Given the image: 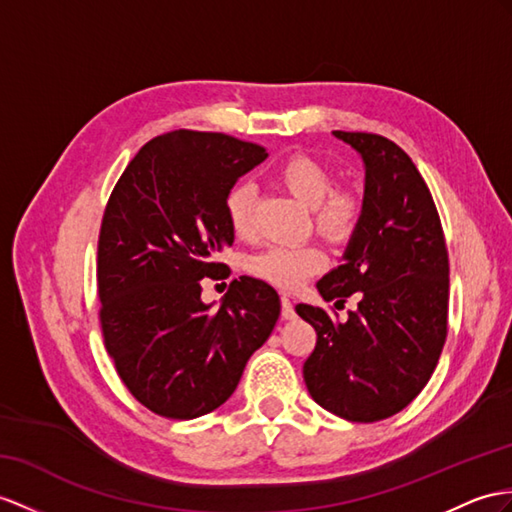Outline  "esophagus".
I'll return each instance as SVG.
<instances>
[{
	"label": "esophagus",
	"mask_w": 512,
	"mask_h": 512,
	"mask_svg": "<svg viewBox=\"0 0 512 512\" xmlns=\"http://www.w3.org/2000/svg\"><path fill=\"white\" fill-rule=\"evenodd\" d=\"M282 319H295V308L286 295H282Z\"/></svg>",
	"instance_id": "esophagus-1"
}]
</instances>
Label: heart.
Here are the masks:
<instances>
[{
  "mask_svg": "<svg viewBox=\"0 0 512 512\" xmlns=\"http://www.w3.org/2000/svg\"><path fill=\"white\" fill-rule=\"evenodd\" d=\"M278 182L304 206L313 208L315 228L334 243L350 239L363 217V197L352 186H332L330 171L306 154L286 158L278 169ZM254 189L234 186L226 199V213L239 236L252 232ZM326 265L317 245H271L249 260V271L280 289H297L306 278Z\"/></svg>",
  "mask_w": 512,
  "mask_h": 512,
  "instance_id": "b5f03b06",
  "label": "heart"
}]
</instances>
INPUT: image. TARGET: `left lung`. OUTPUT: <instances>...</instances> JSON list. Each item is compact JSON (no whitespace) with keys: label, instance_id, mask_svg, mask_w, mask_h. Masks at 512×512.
Returning a JSON list of instances; mask_svg holds the SVG:
<instances>
[{"label":"left lung","instance_id":"1","mask_svg":"<svg viewBox=\"0 0 512 512\" xmlns=\"http://www.w3.org/2000/svg\"><path fill=\"white\" fill-rule=\"evenodd\" d=\"M332 134L363 158V217L317 291L336 304L356 295L358 308L336 321L323 308L295 306L317 332L304 382L332 415L371 423L413 402L439 363L450 263L432 195L404 149L380 134Z\"/></svg>","mask_w":512,"mask_h":512}]
</instances>
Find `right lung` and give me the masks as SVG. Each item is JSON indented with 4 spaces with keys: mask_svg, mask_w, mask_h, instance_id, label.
I'll return each mask as SVG.
<instances>
[{
    "mask_svg": "<svg viewBox=\"0 0 512 512\" xmlns=\"http://www.w3.org/2000/svg\"><path fill=\"white\" fill-rule=\"evenodd\" d=\"M265 149L228 134L176 130L141 147L112 191L97 245L106 350L128 391L152 413H213L276 328L280 297L263 280H232L202 302L204 278H228L234 243L226 199Z\"/></svg>",
    "mask_w": 512,
    "mask_h": 512,
    "instance_id": "1",
    "label": "right lung"
}]
</instances>
